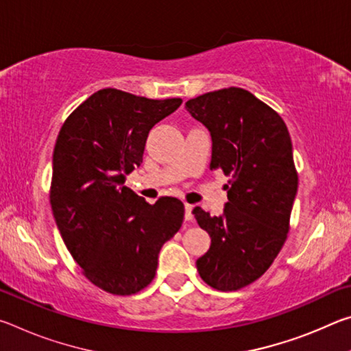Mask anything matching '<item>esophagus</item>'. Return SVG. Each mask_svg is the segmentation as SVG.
Returning a JSON list of instances; mask_svg holds the SVG:
<instances>
[{
  "instance_id": "34e87169",
  "label": "esophagus",
  "mask_w": 351,
  "mask_h": 351,
  "mask_svg": "<svg viewBox=\"0 0 351 351\" xmlns=\"http://www.w3.org/2000/svg\"><path fill=\"white\" fill-rule=\"evenodd\" d=\"M184 209H186V213H184V218H186V221H192L193 219V206L192 204H186L184 206Z\"/></svg>"
}]
</instances>
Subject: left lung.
Instances as JSON below:
<instances>
[{
    "instance_id": "left-lung-1",
    "label": "left lung",
    "mask_w": 351,
    "mask_h": 351,
    "mask_svg": "<svg viewBox=\"0 0 351 351\" xmlns=\"http://www.w3.org/2000/svg\"><path fill=\"white\" fill-rule=\"evenodd\" d=\"M186 108L210 132V169L230 176L223 215L193 209L210 235L197 269L209 287L237 291L268 271L287 240L299 184L293 144L283 119L243 88L206 93Z\"/></svg>"
}]
</instances>
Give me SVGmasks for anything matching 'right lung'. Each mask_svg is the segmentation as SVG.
I'll list each match as a JSON object with an SVG mask.
<instances>
[{
	"instance_id": "add662e5",
	"label": "right lung",
	"mask_w": 351,
	"mask_h": 351,
	"mask_svg": "<svg viewBox=\"0 0 351 351\" xmlns=\"http://www.w3.org/2000/svg\"><path fill=\"white\" fill-rule=\"evenodd\" d=\"M181 104L105 88L77 106L58 133L52 213L83 276L110 294L132 295L150 285L159 251L182 224L180 199L148 204L125 186L150 130Z\"/></svg>"
}]
</instances>
